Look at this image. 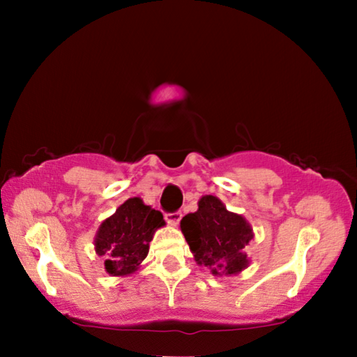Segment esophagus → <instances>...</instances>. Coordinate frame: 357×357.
I'll return each instance as SVG.
<instances>
[{
	"label": "esophagus",
	"mask_w": 357,
	"mask_h": 357,
	"mask_svg": "<svg viewBox=\"0 0 357 357\" xmlns=\"http://www.w3.org/2000/svg\"><path fill=\"white\" fill-rule=\"evenodd\" d=\"M181 219H183V213H181V211H174V213L165 214V220L170 223V225H178Z\"/></svg>",
	"instance_id": "1"
}]
</instances>
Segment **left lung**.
I'll return each instance as SVG.
<instances>
[{
  "label": "left lung",
  "instance_id": "8db88e82",
  "mask_svg": "<svg viewBox=\"0 0 357 357\" xmlns=\"http://www.w3.org/2000/svg\"><path fill=\"white\" fill-rule=\"evenodd\" d=\"M181 229L197 263L213 274H238L249 264L243 249L253 238L252 228L243 215L227 211L217 197H203L197 213L183 217Z\"/></svg>",
  "mask_w": 357,
  "mask_h": 357
}]
</instances>
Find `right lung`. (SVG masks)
Wrapping results in <instances>:
<instances>
[{
    "label": "right lung",
    "mask_w": 357,
    "mask_h": 357,
    "mask_svg": "<svg viewBox=\"0 0 357 357\" xmlns=\"http://www.w3.org/2000/svg\"><path fill=\"white\" fill-rule=\"evenodd\" d=\"M165 220L160 211L146 206L140 198H129L112 217L102 222L96 234V253L105 255V269L112 275L137 271L149 252V243Z\"/></svg>",
    "instance_id": "add662e5"
}]
</instances>
